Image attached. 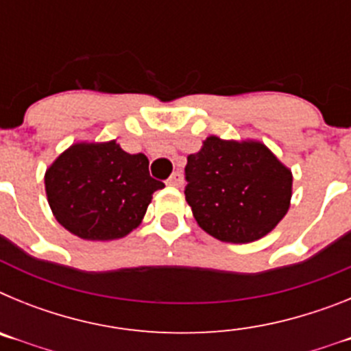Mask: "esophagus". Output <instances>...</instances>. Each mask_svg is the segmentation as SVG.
<instances>
[{
  "label": "esophagus",
  "mask_w": 351,
  "mask_h": 351,
  "mask_svg": "<svg viewBox=\"0 0 351 351\" xmlns=\"http://www.w3.org/2000/svg\"><path fill=\"white\" fill-rule=\"evenodd\" d=\"M167 184H169V186H181L182 184L181 173L173 172L172 176H170V178H169V181H167Z\"/></svg>",
  "instance_id": "34e87169"
}]
</instances>
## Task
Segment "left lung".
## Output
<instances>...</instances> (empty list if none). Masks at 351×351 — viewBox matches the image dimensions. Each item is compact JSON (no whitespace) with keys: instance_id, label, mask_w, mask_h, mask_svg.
Segmentation results:
<instances>
[{"instance_id":"8db88e82","label":"left lung","mask_w":351,"mask_h":351,"mask_svg":"<svg viewBox=\"0 0 351 351\" xmlns=\"http://www.w3.org/2000/svg\"><path fill=\"white\" fill-rule=\"evenodd\" d=\"M184 173L198 226L223 243L258 241L290 207L291 172L262 142L210 135L188 156Z\"/></svg>"}]
</instances>
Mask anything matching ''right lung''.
<instances>
[{
	"label": "right lung",
	"instance_id": "add662e5",
	"mask_svg": "<svg viewBox=\"0 0 351 351\" xmlns=\"http://www.w3.org/2000/svg\"><path fill=\"white\" fill-rule=\"evenodd\" d=\"M145 154L116 141L73 144L45 172V193L56 219L86 241H112L141 225L156 190Z\"/></svg>",
	"mask_w": 351,
	"mask_h": 351
}]
</instances>
